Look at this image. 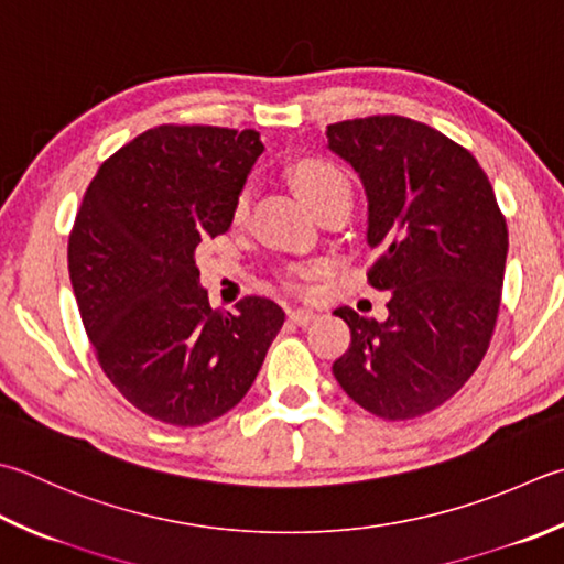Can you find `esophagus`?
Returning a JSON list of instances; mask_svg holds the SVG:
<instances>
[{"instance_id":"obj_1","label":"esophagus","mask_w":564,"mask_h":564,"mask_svg":"<svg viewBox=\"0 0 564 564\" xmlns=\"http://www.w3.org/2000/svg\"><path fill=\"white\" fill-rule=\"evenodd\" d=\"M289 317H291V323L305 327V325H311V323H313V319L317 317V313H315V311H311V307H295V311H291V313H289Z\"/></svg>"}]
</instances>
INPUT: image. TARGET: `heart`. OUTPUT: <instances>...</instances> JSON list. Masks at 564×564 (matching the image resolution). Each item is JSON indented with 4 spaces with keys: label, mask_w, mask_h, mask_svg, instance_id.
I'll list each match as a JSON object with an SVG mask.
<instances>
[{
    "label": "heart",
    "mask_w": 564,
    "mask_h": 564,
    "mask_svg": "<svg viewBox=\"0 0 564 564\" xmlns=\"http://www.w3.org/2000/svg\"><path fill=\"white\" fill-rule=\"evenodd\" d=\"M293 183L303 200L313 209H319L327 203L345 200L351 203V185L345 173L335 163L325 159H303L293 165ZM251 191L245 187L235 200V219L247 215Z\"/></svg>",
    "instance_id": "1"
}]
</instances>
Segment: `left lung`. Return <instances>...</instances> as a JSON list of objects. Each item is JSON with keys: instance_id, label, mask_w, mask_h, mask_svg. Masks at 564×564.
<instances>
[{"instance_id": "8db88e82", "label": "left lung", "mask_w": 564, "mask_h": 564, "mask_svg": "<svg viewBox=\"0 0 564 564\" xmlns=\"http://www.w3.org/2000/svg\"><path fill=\"white\" fill-rule=\"evenodd\" d=\"M327 149L359 173L369 203V283L389 317L335 311L351 329L333 364L341 389L383 421H411L452 399L489 349L509 251L494 187L471 153L399 115L327 127Z\"/></svg>"}]
</instances>
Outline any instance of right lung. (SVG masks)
Wrapping results in <instances>:
<instances>
[{"label": "right lung", "instance_id": "add662e5", "mask_svg": "<svg viewBox=\"0 0 564 564\" xmlns=\"http://www.w3.org/2000/svg\"><path fill=\"white\" fill-rule=\"evenodd\" d=\"M261 151L253 129L153 127L99 165L77 209L68 271L85 333L117 391L161 423L231 411L285 319L259 295L215 311L195 267Z\"/></svg>", "mask_w": 564, "mask_h": 564}]
</instances>
